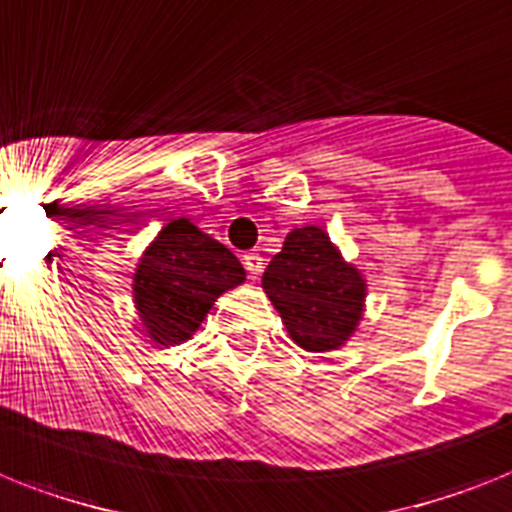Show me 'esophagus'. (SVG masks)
Masks as SVG:
<instances>
[{"instance_id":"34e87169","label":"esophagus","mask_w":512,"mask_h":512,"mask_svg":"<svg viewBox=\"0 0 512 512\" xmlns=\"http://www.w3.org/2000/svg\"><path fill=\"white\" fill-rule=\"evenodd\" d=\"M243 266H246L251 277H259L261 269H264V259H261L259 253H246L243 256Z\"/></svg>"}]
</instances>
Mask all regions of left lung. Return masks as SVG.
Segmentation results:
<instances>
[{
  "label": "left lung",
  "instance_id": "8db88e82",
  "mask_svg": "<svg viewBox=\"0 0 512 512\" xmlns=\"http://www.w3.org/2000/svg\"><path fill=\"white\" fill-rule=\"evenodd\" d=\"M261 287L290 340L308 353L340 350L356 335L369 293L361 269L342 259L329 232L316 225L287 232Z\"/></svg>",
  "mask_w": 512,
  "mask_h": 512
}]
</instances>
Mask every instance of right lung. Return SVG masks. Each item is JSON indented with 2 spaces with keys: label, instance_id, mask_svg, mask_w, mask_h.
<instances>
[{
  "label": "right lung",
  "instance_id": "add662e5",
  "mask_svg": "<svg viewBox=\"0 0 512 512\" xmlns=\"http://www.w3.org/2000/svg\"><path fill=\"white\" fill-rule=\"evenodd\" d=\"M246 282L238 256L177 217L156 232L133 272V303L154 345L172 348L196 335L219 295Z\"/></svg>",
  "mask_w": 512,
  "mask_h": 512
}]
</instances>
